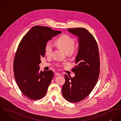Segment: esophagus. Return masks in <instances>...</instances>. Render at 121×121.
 I'll return each mask as SVG.
<instances>
[{
  "mask_svg": "<svg viewBox=\"0 0 121 121\" xmlns=\"http://www.w3.org/2000/svg\"><path fill=\"white\" fill-rule=\"evenodd\" d=\"M55 75H56V76H61V74L60 73H58V72H56V73H55Z\"/></svg>",
  "mask_w": 121,
  "mask_h": 121,
  "instance_id": "34e87169",
  "label": "esophagus"
}]
</instances>
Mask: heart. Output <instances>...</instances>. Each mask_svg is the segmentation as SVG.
I'll list each match as a JSON object with an SVG mask.
<instances>
[{
	"label": "heart",
	"instance_id": "1",
	"mask_svg": "<svg viewBox=\"0 0 121 121\" xmlns=\"http://www.w3.org/2000/svg\"><path fill=\"white\" fill-rule=\"evenodd\" d=\"M75 40L73 38L66 34H64L55 41V45L58 48L63 50L68 56H72L76 50L74 46ZM53 46L49 42H47L45 46V53L47 56L52 55Z\"/></svg>",
	"mask_w": 121,
	"mask_h": 121
}]
</instances>
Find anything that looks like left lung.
<instances>
[{"label": "left lung", "instance_id": "obj_1", "mask_svg": "<svg viewBox=\"0 0 121 121\" xmlns=\"http://www.w3.org/2000/svg\"><path fill=\"white\" fill-rule=\"evenodd\" d=\"M78 37L79 48L72 71L75 76L65 75L62 94L67 101L78 102L87 97L97 82L99 74V56L97 42L92 34L83 28L68 29Z\"/></svg>", "mask_w": 121, "mask_h": 121}]
</instances>
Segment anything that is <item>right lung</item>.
I'll list each match as a JSON object with an SVG mask.
<instances>
[{
	"label": "right lung",
	"instance_id": "obj_1",
	"mask_svg": "<svg viewBox=\"0 0 121 121\" xmlns=\"http://www.w3.org/2000/svg\"><path fill=\"white\" fill-rule=\"evenodd\" d=\"M50 27L35 26L25 34L17 48L13 63L14 77L22 93L29 99L43 98L54 77L51 70H40L45 46L53 37L61 33Z\"/></svg>",
	"mask_w": 121,
	"mask_h": 121
}]
</instances>
